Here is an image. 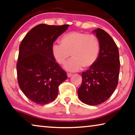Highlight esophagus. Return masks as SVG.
Segmentation results:
<instances>
[{
	"mask_svg": "<svg viewBox=\"0 0 135 135\" xmlns=\"http://www.w3.org/2000/svg\"><path fill=\"white\" fill-rule=\"evenodd\" d=\"M72 75V74H70V73H68V74H67V76H68V78H70V77H71Z\"/></svg>",
	"mask_w": 135,
	"mask_h": 135,
	"instance_id": "obj_1",
	"label": "esophagus"
}]
</instances>
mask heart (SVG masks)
Wrapping results in <instances>:
<instances>
[{"instance_id":"obj_1","label":"heart","mask_w":135,"mask_h":135,"mask_svg":"<svg viewBox=\"0 0 135 135\" xmlns=\"http://www.w3.org/2000/svg\"><path fill=\"white\" fill-rule=\"evenodd\" d=\"M61 44L52 45V54L59 64H63L70 57L64 68L68 71L75 72L88 69L96 63L100 52V42L94 35L79 32L68 33L61 37Z\"/></svg>"}]
</instances>
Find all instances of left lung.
<instances>
[{"label": "left lung", "mask_w": 135, "mask_h": 135, "mask_svg": "<svg viewBox=\"0 0 135 135\" xmlns=\"http://www.w3.org/2000/svg\"><path fill=\"white\" fill-rule=\"evenodd\" d=\"M93 32L99 39L100 52L96 63L82 73L78 95L82 102L94 106L107 100L115 90L120 62L118 48L111 36L101 28Z\"/></svg>", "instance_id": "8db88e82"}]
</instances>
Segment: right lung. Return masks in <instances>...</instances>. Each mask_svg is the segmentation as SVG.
Segmentation results:
<instances>
[{"instance_id": "add662e5", "label": "right lung", "mask_w": 135, "mask_h": 135, "mask_svg": "<svg viewBox=\"0 0 135 135\" xmlns=\"http://www.w3.org/2000/svg\"><path fill=\"white\" fill-rule=\"evenodd\" d=\"M68 27V24H38L27 33L20 45L18 83L25 96L36 104L54 101L59 86L68 78L53 57L51 49L54 41Z\"/></svg>"}]
</instances>
